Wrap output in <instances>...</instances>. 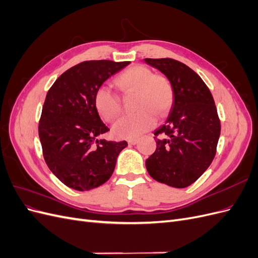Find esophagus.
Masks as SVG:
<instances>
[{"label":"esophagus","instance_id":"obj_1","mask_svg":"<svg viewBox=\"0 0 258 258\" xmlns=\"http://www.w3.org/2000/svg\"><path fill=\"white\" fill-rule=\"evenodd\" d=\"M128 143H129L130 145H135V144L138 143V139H129V140H128Z\"/></svg>","mask_w":258,"mask_h":258}]
</instances>
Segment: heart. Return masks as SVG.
Masks as SVG:
<instances>
[{
	"label": "heart",
	"instance_id": "obj_1",
	"mask_svg": "<svg viewBox=\"0 0 258 258\" xmlns=\"http://www.w3.org/2000/svg\"><path fill=\"white\" fill-rule=\"evenodd\" d=\"M115 84L123 95L136 93L138 110L114 123L112 131L116 138L134 139L143 135L156 124V115L160 118L167 116L173 104L174 91L168 77L153 74L146 67L135 66L124 70L116 77ZM95 107L105 121L111 122L121 112L120 97L108 86H100L95 93Z\"/></svg>",
	"mask_w": 258,
	"mask_h": 258
}]
</instances>
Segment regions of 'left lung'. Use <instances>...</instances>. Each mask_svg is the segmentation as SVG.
<instances>
[{"instance_id": "8db88e82", "label": "left lung", "mask_w": 258, "mask_h": 258, "mask_svg": "<svg viewBox=\"0 0 258 258\" xmlns=\"http://www.w3.org/2000/svg\"><path fill=\"white\" fill-rule=\"evenodd\" d=\"M172 84L174 100L166 123L154 132L157 147L145 161L150 175L175 188L191 185L213 161L221 121L210 89L177 60L144 59Z\"/></svg>"}]
</instances>
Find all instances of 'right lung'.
Listing matches in <instances>:
<instances>
[{"label":"right lung","instance_id":"obj_1","mask_svg":"<svg viewBox=\"0 0 258 258\" xmlns=\"http://www.w3.org/2000/svg\"><path fill=\"white\" fill-rule=\"evenodd\" d=\"M129 61L89 60L61 74L46 95L38 123L46 165L70 188L90 190L112 176L126 141L97 140L110 131L95 107V93Z\"/></svg>","mask_w":258,"mask_h":258}]
</instances>
